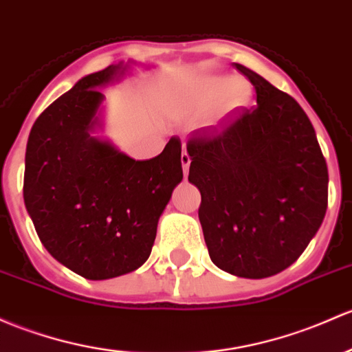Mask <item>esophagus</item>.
<instances>
[{
    "mask_svg": "<svg viewBox=\"0 0 352 352\" xmlns=\"http://www.w3.org/2000/svg\"><path fill=\"white\" fill-rule=\"evenodd\" d=\"M180 162H182V168H184V173H187L188 166H190V157H188V153L186 150L182 151V157H180Z\"/></svg>",
    "mask_w": 352,
    "mask_h": 352,
    "instance_id": "esophagus-1",
    "label": "esophagus"
}]
</instances>
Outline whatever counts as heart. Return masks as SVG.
<instances>
[{
	"label": "heart",
	"instance_id": "b5f03b06",
	"mask_svg": "<svg viewBox=\"0 0 352 352\" xmlns=\"http://www.w3.org/2000/svg\"><path fill=\"white\" fill-rule=\"evenodd\" d=\"M248 84L228 76L207 74L186 79L173 92V104L184 114L201 113L209 108L204 120L207 129H219L231 123L250 102Z\"/></svg>",
	"mask_w": 352,
	"mask_h": 352
}]
</instances>
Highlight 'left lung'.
I'll list each match as a JSON object with an SVG mask.
<instances>
[{
  "label": "left lung",
  "instance_id": "8db88e82",
  "mask_svg": "<svg viewBox=\"0 0 352 352\" xmlns=\"http://www.w3.org/2000/svg\"><path fill=\"white\" fill-rule=\"evenodd\" d=\"M256 91L223 131L188 142V182L201 190L199 221L217 268L266 278L298 260L322 224L329 173L316 129L287 92L234 64Z\"/></svg>",
  "mask_w": 352,
  "mask_h": 352
}]
</instances>
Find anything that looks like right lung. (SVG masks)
I'll return each mask as SVG.
<instances>
[{
  "label": "right lung",
  "mask_w": 352,
  "mask_h": 352,
  "mask_svg": "<svg viewBox=\"0 0 352 352\" xmlns=\"http://www.w3.org/2000/svg\"><path fill=\"white\" fill-rule=\"evenodd\" d=\"M89 74L36 118L25 155L23 199L52 256L87 280L135 272L148 260L162 212L184 179L182 145L172 138L158 157L135 160L102 128L99 87L131 65Z\"/></svg>",
  "instance_id": "add662e5"
}]
</instances>
